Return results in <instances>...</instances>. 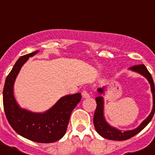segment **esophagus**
<instances>
[{"label": "esophagus", "mask_w": 155, "mask_h": 155, "mask_svg": "<svg viewBox=\"0 0 155 155\" xmlns=\"http://www.w3.org/2000/svg\"><path fill=\"white\" fill-rule=\"evenodd\" d=\"M82 97L84 98H87L90 97V94L88 93V91L87 90H84V91H82Z\"/></svg>", "instance_id": "1"}]
</instances>
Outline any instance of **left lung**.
Instances as JSON below:
<instances>
[{
  "mask_svg": "<svg viewBox=\"0 0 155 155\" xmlns=\"http://www.w3.org/2000/svg\"><path fill=\"white\" fill-rule=\"evenodd\" d=\"M130 69L135 71V72H137V73L140 74H142L143 76H144L145 78L148 80V81L150 82V87H151V91H152L153 94L152 111H151L150 114L148 116V117H147L144 121H143V123H142L137 128L134 129L133 130H128L123 132V131L119 130L117 129L113 128V127L109 126V124L106 123V121L105 120V118H104L103 115V98H102V96L97 97V98H95L97 106L94 114L93 123H94V128H95L96 131L98 132V134H99V135H101L102 137H103L104 138H106V139L113 140H128L130 139V138L133 137L135 136L136 134H137L138 133L140 132V131H141L142 130L150 123V121L151 120V119L153 118V116H154V114L155 88L154 81H153L151 74H150V72L147 71V68H146L143 64H138V65L133 66V67H131ZM103 90L104 88H98V91L102 94L104 91Z\"/></svg>",
  "mask_w": 155,
  "mask_h": 155,
  "instance_id": "left-lung-1",
  "label": "left lung"
}]
</instances>
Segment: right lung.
<instances>
[{"mask_svg": "<svg viewBox=\"0 0 155 155\" xmlns=\"http://www.w3.org/2000/svg\"><path fill=\"white\" fill-rule=\"evenodd\" d=\"M39 51L21 57L7 77L3 89V104L5 116L13 130L23 137L38 143H53L65 134L72 111L81 98L77 93L61 98L44 113H34L21 109L13 94L16 77L23 64Z\"/></svg>", "mask_w": 155, "mask_h": 155, "instance_id": "add662e5", "label": "right lung"}]
</instances>
